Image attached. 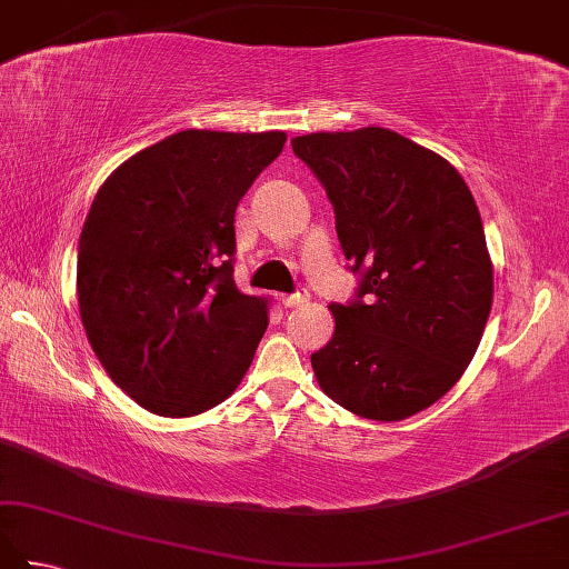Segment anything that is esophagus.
Masks as SVG:
<instances>
[{
  "mask_svg": "<svg viewBox=\"0 0 569 569\" xmlns=\"http://www.w3.org/2000/svg\"><path fill=\"white\" fill-rule=\"evenodd\" d=\"M308 300H310V293H308V291H298V293H293V296H283L281 303H283L286 308H300V306H306Z\"/></svg>",
  "mask_w": 569,
  "mask_h": 569,
  "instance_id": "34e87169",
  "label": "esophagus"
}]
</instances>
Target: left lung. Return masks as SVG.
Returning a JSON list of instances; mask_svg holds the SVG:
<instances>
[{"mask_svg": "<svg viewBox=\"0 0 569 569\" xmlns=\"http://www.w3.org/2000/svg\"><path fill=\"white\" fill-rule=\"evenodd\" d=\"M335 204L359 300L330 306L335 335L310 357L320 389L355 416L396 422L462 379L485 335L493 263L457 168L391 129L296 137Z\"/></svg>", "mask_w": 569, "mask_h": 569, "instance_id": "1", "label": "left lung"}]
</instances>
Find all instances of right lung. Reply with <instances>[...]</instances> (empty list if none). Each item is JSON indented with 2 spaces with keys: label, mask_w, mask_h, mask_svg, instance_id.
I'll return each instance as SVG.
<instances>
[{
  "label": "right lung",
  "mask_w": 569,
  "mask_h": 569,
  "mask_svg": "<svg viewBox=\"0 0 569 569\" xmlns=\"http://www.w3.org/2000/svg\"><path fill=\"white\" fill-rule=\"evenodd\" d=\"M286 139L178 131L114 168L92 200L78 244L82 328L149 413H204L251 367L269 316L234 286V210Z\"/></svg>",
  "instance_id": "obj_1"
}]
</instances>
